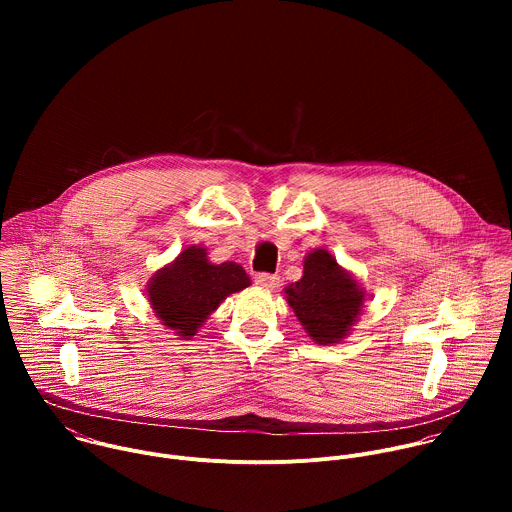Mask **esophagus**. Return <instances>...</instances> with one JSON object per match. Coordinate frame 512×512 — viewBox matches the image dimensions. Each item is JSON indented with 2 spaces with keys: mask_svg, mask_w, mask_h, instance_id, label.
<instances>
[{
  "mask_svg": "<svg viewBox=\"0 0 512 512\" xmlns=\"http://www.w3.org/2000/svg\"><path fill=\"white\" fill-rule=\"evenodd\" d=\"M255 283L259 287H265V289H275L279 285V277L271 275V273H257L255 275Z\"/></svg>",
  "mask_w": 512,
  "mask_h": 512,
  "instance_id": "obj_1",
  "label": "esophagus"
}]
</instances>
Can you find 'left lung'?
Segmentation results:
<instances>
[{
	"label": "left lung",
	"mask_w": 512,
	"mask_h": 512,
	"mask_svg": "<svg viewBox=\"0 0 512 512\" xmlns=\"http://www.w3.org/2000/svg\"><path fill=\"white\" fill-rule=\"evenodd\" d=\"M283 294L308 336L324 346L338 344L350 334L367 300L354 275L324 247L306 255L302 279L289 283Z\"/></svg>",
	"instance_id": "1"
}]
</instances>
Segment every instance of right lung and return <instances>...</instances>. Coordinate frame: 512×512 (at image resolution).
<instances>
[{
    "label": "right lung",
    "instance_id": "right-lung-1",
    "mask_svg": "<svg viewBox=\"0 0 512 512\" xmlns=\"http://www.w3.org/2000/svg\"><path fill=\"white\" fill-rule=\"evenodd\" d=\"M206 249L192 245L158 269L148 283V300L158 320L182 340L196 336L206 318L231 294L251 285L235 261L210 263Z\"/></svg>",
    "mask_w": 512,
    "mask_h": 512
}]
</instances>
